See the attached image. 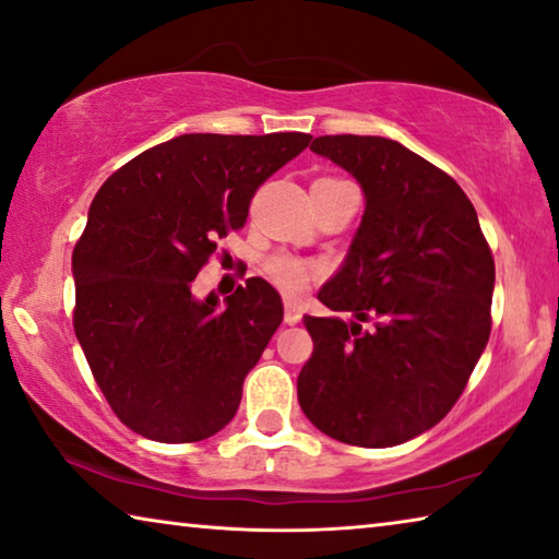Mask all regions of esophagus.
<instances>
[{"mask_svg":"<svg viewBox=\"0 0 559 559\" xmlns=\"http://www.w3.org/2000/svg\"><path fill=\"white\" fill-rule=\"evenodd\" d=\"M300 318H302V310H300L298 302H293V300L283 302V320H286V325L300 323Z\"/></svg>","mask_w":559,"mask_h":559,"instance_id":"34e87169","label":"esophagus"}]
</instances>
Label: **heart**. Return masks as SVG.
<instances>
[{
	"mask_svg": "<svg viewBox=\"0 0 559 559\" xmlns=\"http://www.w3.org/2000/svg\"><path fill=\"white\" fill-rule=\"evenodd\" d=\"M318 182H345V179L337 177H323ZM266 276L276 288H281L288 296H298V293L306 290L310 286V281H316L320 276V266L316 261L293 257V253H273V257L266 261Z\"/></svg>",
	"mask_w": 559,
	"mask_h": 559,
	"instance_id": "heart-1",
	"label": "heart"
}]
</instances>
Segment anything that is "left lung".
Here are the masks:
<instances>
[{"instance_id":"1","label":"left lung","mask_w":559,"mask_h":559,"mask_svg":"<svg viewBox=\"0 0 559 559\" xmlns=\"http://www.w3.org/2000/svg\"><path fill=\"white\" fill-rule=\"evenodd\" d=\"M310 150L347 169L367 204L345 266L318 293L357 323L302 318L313 355L300 409L349 447H396L466 390L490 335L493 253L456 179L396 140L323 135Z\"/></svg>"}]
</instances>
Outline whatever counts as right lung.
<instances>
[{
	"label": "right lung",
	"instance_id": "obj_1",
	"mask_svg": "<svg viewBox=\"0 0 559 559\" xmlns=\"http://www.w3.org/2000/svg\"><path fill=\"white\" fill-rule=\"evenodd\" d=\"M306 132H192L116 169L73 249V330L118 419L192 443L234 419L241 386L283 320L278 290L249 278L219 306L192 281L257 189L308 147Z\"/></svg>",
	"mask_w": 559,
	"mask_h": 559
}]
</instances>
